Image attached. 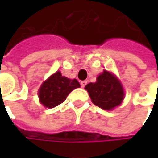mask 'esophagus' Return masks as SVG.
Wrapping results in <instances>:
<instances>
[{"mask_svg":"<svg viewBox=\"0 0 158 158\" xmlns=\"http://www.w3.org/2000/svg\"><path fill=\"white\" fill-rule=\"evenodd\" d=\"M86 84H87V81H86V80H82V81H80V85H81V87H82V88H84V87L86 86Z\"/></svg>","mask_w":158,"mask_h":158,"instance_id":"esophagus-1","label":"esophagus"}]
</instances>
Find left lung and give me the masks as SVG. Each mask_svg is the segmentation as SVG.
<instances>
[{
  "label": "left lung",
  "mask_w": 158,
  "mask_h": 158,
  "mask_svg": "<svg viewBox=\"0 0 158 158\" xmlns=\"http://www.w3.org/2000/svg\"><path fill=\"white\" fill-rule=\"evenodd\" d=\"M85 89L88 90L92 102L103 110H111L121 104L123 100V89L111 73L104 70L95 83H89Z\"/></svg>",
  "instance_id": "1"
}]
</instances>
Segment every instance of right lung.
Returning a JSON list of instances; mask_svg holds the SVG:
<instances>
[{
	"label": "right lung",
	"mask_w": 158,
	"mask_h": 158,
	"mask_svg": "<svg viewBox=\"0 0 158 158\" xmlns=\"http://www.w3.org/2000/svg\"><path fill=\"white\" fill-rule=\"evenodd\" d=\"M79 86L77 79H68L63 77L59 71H56L39 89L40 102L47 108H54L65 102L68 95Z\"/></svg>",
	"instance_id": "1"
}]
</instances>
